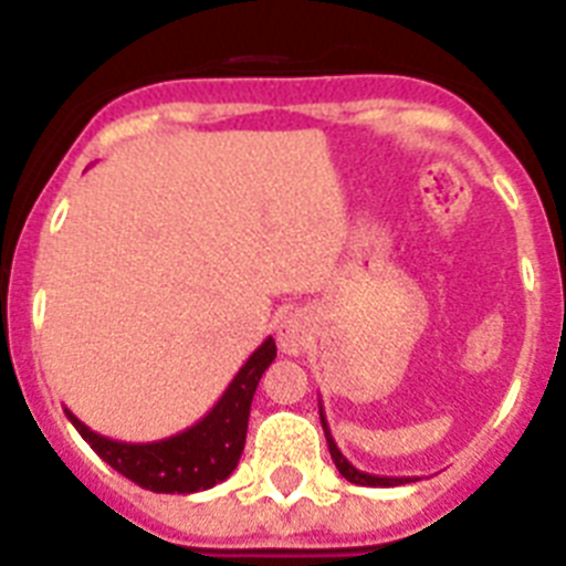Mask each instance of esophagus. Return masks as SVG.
<instances>
[{"mask_svg": "<svg viewBox=\"0 0 566 566\" xmlns=\"http://www.w3.org/2000/svg\"><path fill=\"white\" fill-rule=\"evenodd\" d=\"M312 339V328H308V319L303 314H289V317L280 319L277 326V345L286 354H300Z\"/></svg>", "mask_w": 566, "mask_h": 566, "instance_id": "obj_1", "label": "esophagus"}]
</instances>
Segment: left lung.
<instances>
[{"label":"left lung","mask_w":566,"mask_h":566,"mask_svg":"<svg viewBox=\"0 0 566 566\" xmlns=\"http://www.w3.org/2000/svg\"><path fill=\"white\" fill-rule=\"evenodd\" d=\"M319 422H323V433H326L328 451H332V459H334V464H337L339 476H345L352 484H365V488H394V484L413 482V476H377V473H365V470L354 468V464L343 457V451L337 448V442H334L332 428H328V419H326V413H323V402H319Z\"/></svg>","instance_id":"1"}]
</instances>
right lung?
I'll list each match as a JSON object with an SVG mask.
<instances>
[{"label":"right lung","instance_id":"add662e5","mask_svg":"<svg viewBox=\"0 0 566 566\" xmlns=\"http://www.w3.org/2000/svg\"><path fill=\"white\" fill-rule=\"evenodd\" d=\"M277 357L274 339H263L252 357L240 365V371L229 382L223 397L212 405V411L201 417L192 428L158 439V442H118L90 431L73 411L64 408L84 442L122 476L153 493H198L229 479L240 462L247 444L249 411L258 382L272 359Z\"/></svg>","mask_w":566,"mask_h":566}]
</instances>
